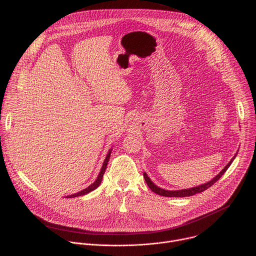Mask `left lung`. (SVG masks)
Wrapping results in <instances>:
<instances>
[{
	"instance_id": "1",
	"label": "left lung",
	"mask_w": 256,
	"mask_h": 256,
	"mask_svg": "<svg viewBox=\"0 0 256 256\" xmlns=\"http://www.w3.org/2000/svg\"><path fill=\"white\" fill-rule=\"evenodd\" d=\"M237 155V153H236ZM236 155L231 159V161L225 166V168L218 173L216 177H214L210 181L206 182V184H202V186H196V188H188V190H163V188H158L156 184H153V181L149 178V176L147 175V173L144 172V178L146 180V182H147L148 186L150 188V190L159 194V196H167V198H184V196H194L196 194H200L202 192H204L206 190H208V188H210L216 181H218V179L221 178V176L227 171V169L230 167V165L232 164L233 160L235 159Z\"/></svg>"
}]
</instances>
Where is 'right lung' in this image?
<instances>
[{
  "mask_svg": "<svg viewBox=\"0 0 256 256\" xmlns=\"http://www.w3.org/2000/svg\"><path fill=\"white\" fill-rule=\"evenodd\" d=\"M112 149H110V150L108 151V154H107V156H106V158H105V160H104V162H103V165H102V168H101V170H100V172H99V174H98V177H97V179L93 182V184H92L91 186H89L87 188H85V190H81V192H77V194H75L66 196V198H76V196H81L87 194L91 192L92 190H96V188L100 186L101 181H102L103 174H104L105 169H106V166H107V163H108V161H109V157H110V154H112Z\"/></svg>",
  "mask_w": 256,
  "mask_h": 256,
  "instance_id": "add662e5",
  "label": "right lung"
}]
</instances>
